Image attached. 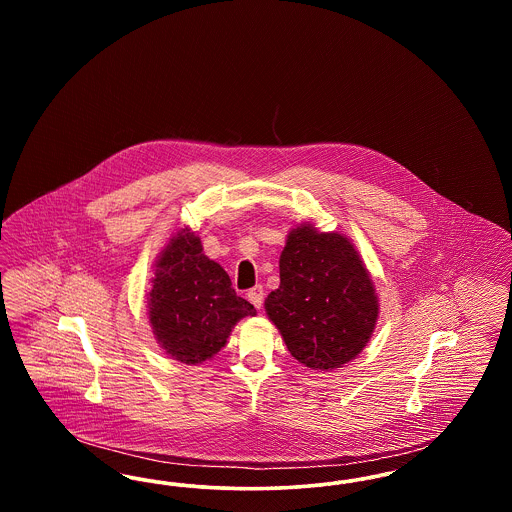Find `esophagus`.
<instances>
[{"label":"esophagus","mask_w":512,"mask_h":512,"mask_svg":"<svg viewBox=\"0 0 512 512\" xmlns=\"http://www.w3.org/2000/svg\"><path fill=\"white\" fill-rule=\"evenodd\" d=\"M247 297H249V301H251L257 309H261V307H263V301H265V290H263V286L251 288V290L247 292Z\"/></svg>","instance_id":"obj_1"}]
</instances>
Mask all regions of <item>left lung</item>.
<instances>
[{"label":"left lung","instance_id":"8db88e82","mask_svg":"<svg viewBox=\"0 0 512 512\" xmlns=\"http://www.w3.org/2000/svg\"><path fill=\"white\" fill-rule=\"evenodd\" d=\"M267 315L299 363L332 370L355 359L376 320L378 297L353 244L311 224L293 228L280 255V286Z\"/></svg>","mask_w":512,"mask_h":512}]
</instances>
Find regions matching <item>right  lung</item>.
I'll return each mask as SVG.
<instances>
[{"mask_svg":"<svg viewBox=\"0 0 512 512\" xmlns=\"http://www.w3.org/2000/svg\"><path fill=\"white\" fill-rule=\"evenodd\" d=\"M151 282L147 315L153 334L172 359L186 365L217 355L236 322L255 315L253 305L234 292L226 270L203 255L190 228L172 236Z\"/></svg>","mask_w":512,"mask_h":512,"instance_id":"add662e5","label":"right lung"}]
</instances>
